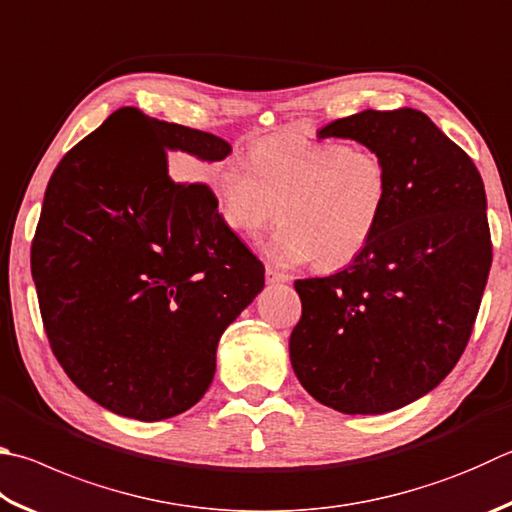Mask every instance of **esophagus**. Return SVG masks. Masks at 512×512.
I'll use <instances>...</instances> for the list:
<instances>
[{
	"label": "esophagus",
	"mask_w": 512,
	"mask_h": 512,
	"mask_svg": "<svg viewBox=\"0 0 512 512\" xmlns=\"http://www.w3.org/2000/svg\"><path fill=\"white\" fill-rule=\"evenodd\" d=\"M266 280L271 284H282V282H291V275L284 271H277L275 266H266Z\"/></svg>",
	"instance_id": "1"
}]
</instances>
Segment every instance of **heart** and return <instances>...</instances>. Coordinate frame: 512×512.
Returning a JSON list of instances; mask_svg holds the SVG:
<instances>
[{
    "instance_id": "b5f03b06",
    "label": "heart",
    "mask_w": 512,
    "mask_h": 512,
    "mask_svg": "<svg viewBox=\"0 0 512 512\" xmlns=\"http://www.w3.org/2000/svg\"><path fill=\"white\" fill-rule=\"evenodd\" d=\"M221 219L241 235H257L280 217L268 241L277 262L315 259L336 271L362 255L383 221L389 172L376 152L345 143H259L250 161L228 159L212 179Z\"/></svg>"
}]
</instances>
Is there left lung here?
<instances>
[{
  "label": "left lung",
  "mask_w": 512,
  "mask_h": 512,
  "mask_svg": "<svg viewBox=\"0 0 512 512\" xmlns=\"http://www.w3.org/2000/svg\"><path fill=\"white\" fill-rule=\"evenodd\" d=\"M318 138L376 152L389 201L345 271L295 282L291 365L342 414L401 410L450 374L470 340L492 264L486 190L470 156L418 109H365Z\"/></svg>",
  "instance_id": "obj_1"
}]
</instances>
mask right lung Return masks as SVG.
<instances>
[{
	"label": "right lung",
	"mask_w": 512,
	"mask_h": 512,
	"mask_svg": "<svg viewBox=\"0 0 512 512\" xmlns=\"http://www.w3.org/2000/svg\"><path fill=\"white\" fill-rule=\"evenodd\" d=\"M224 161L215 134L111 114L64 154L31 246L44 331L67 376L105 410L163 421L201 401L221 333L264 288V264L217 210L201 172L167 154Z\"/></svg>",
	"instance_id": "obj_1"
}]
</instances>
